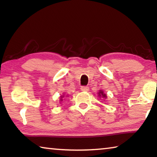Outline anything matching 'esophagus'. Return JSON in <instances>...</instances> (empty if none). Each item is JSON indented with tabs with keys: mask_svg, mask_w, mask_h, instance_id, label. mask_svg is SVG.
I'll return each mask as SVG.
<instances>
[{
	"mask_svg": "<svg viewBox=\"0 0 157 157\" xmlns=\"http://www.w3.org/2000/svg\"><path fill=\"white\" fill-rule=\"evenodd\" d=\"M80 89H81V91H89V88L86 86H83L81 87Z\"/></svg>",
	"mask_w": 157,
	"mask_h": 157,
	"instance_id": "1",
	"label": "esophagus"
}]
</instances>
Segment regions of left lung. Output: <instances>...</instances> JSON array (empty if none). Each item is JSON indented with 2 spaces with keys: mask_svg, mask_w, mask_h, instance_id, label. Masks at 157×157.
Masks as SVG:
<instances>
[{
  "mask_svg": "<svg viewBox=\"0 0 157 157\" xmlns=\"http://www.w3.org/2000/svg\"><path fill=\"white\" fill-rule=\"evenodd\" d=\"M98 96H99L100 98H105V99H106L107 98V95H106L104 91H102V90H100L99 92H98Z\"/></svg>",
  "mask_w": 157,
  "mask_h": 157,
  "instance_id": "1",
  "label": "left lung"
}]
</instances>
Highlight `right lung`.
<instances>
[{
  "mask_svg": "<svg viewBox=\"0 0 157 157\" xmlns=\"http://www.w3.org/2000/svg\"><path fill=\"white\" fill-rule=\"evenodd\" d=\"M61 97V99H60V101H61V102H62V101L63 100V99H62V98H63V97H64V95H62V96H60ZM66 97V96H65Z\"/></svg>",
  "mask_w": 157,
  "mask_h": 157,
  "instance_id": "right-lung-1",
  "label": "right lung"
}]
</instances>
